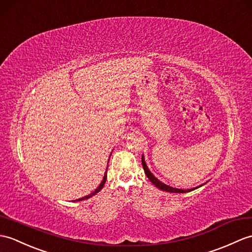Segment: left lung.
I'll list each match as a JSON object with an SVG mask.
<instances>
[{
	"label": "left lung",
	"instance_id": "obj_1",
	"mask_svg": "<svg viewBox=\"0 0 252 252\" xmlns=\"http://www.w3.org/2000/svg\"><path fill=\"white\" fill-rule=\"evenodd\" d=\"M142 164H143V167H144V171H145V174L146 176L148 177V179L153 183L158 189L160 190H163V191H166V192H172V193H186V192H190V191H193L195 190L197 188H200V187L202 186H198V187H195V188H192V189H188V190H183V189H176V188H173V187H169L165 184H163L162 181H160L159 179H158L157 177H155L153 173H151L149 171V168L147 167V165H146V162H145V159H144V156H142Z\"/></svg>",
	"mask_w": 252,
	"mask_h": 252
}]
</instances>
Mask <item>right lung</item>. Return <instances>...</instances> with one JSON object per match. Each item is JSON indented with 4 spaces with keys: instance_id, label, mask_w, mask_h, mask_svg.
<instances>
[{
    "instance_id": "right-lung-1",
    "label": "right lung",
    "mask_w": 252,
    "mask_h": 252,
    "mask_svg": "<svg viewBox=\"0 0 252 252\" xmlns=\"http://www.w3.org/2000/svg\"><path fill=\"white\" fill-rule=\"evenodd\" d=\"M106 178H107V169H106V172H105V174H104V177H103L102 183L99 184V186L97 187V188H96L94 191H93L92 193H90L89 195H87V196H85V197H81V198H78L77 201H83V200H86V198H89V197H91V196H93V195H95L97 192H99V191H101V190L103 189V187H104L105 183H106Z\"/></svg>"
}]
</instances>
